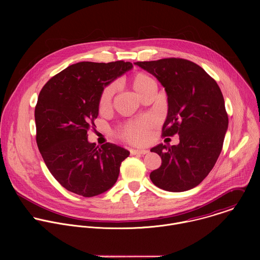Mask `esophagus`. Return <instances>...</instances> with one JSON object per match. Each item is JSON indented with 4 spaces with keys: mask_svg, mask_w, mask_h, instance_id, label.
<instances>
[{
    "mask_svg": "<svg viewBox=\"0 0 260 260\" xmlns=\"http://www.w3.org/2000/svg\"><path fill=\"white\" fill-rule=\"evenodd\" d=\"M131 153H132L133 155H136V154L144 155V154H147V153H148V150H145V149H132V150H131Z\"/></svg>",
    "mask_w": 260,
    "mask_h": 260,
    "instance_id": "1",
    "label": "esophagus"
}]
</instances>
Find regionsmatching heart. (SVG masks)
Here are the masks:
<instances>
[{
	"label": "heart",
	"instance_id": "obj_1",
	"mask_svg": "<svg viewBox=\"0 0 260 260\" xmlns=\"http://www.w3.org/2000/svg\"><path fill=\"white\" fill-rule=\"evenodd\" d=\"M152 83H154V80L145 73L136 74L133 79V87L139 95ZM114 91H115V86H109L104 90L100 101L101 108H106L109 106L114 94ZM152 123H153V120L151 118H144L137 122L131 123L124 128L123 137L128 142H132V143H136V144L143 143L147 138V128L149 127Z\"/></svg>",
	"mask_w": 260,
	"mask_h": 260
}]
</instances>
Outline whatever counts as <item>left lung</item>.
<instances>
[{
    "label": "left lung",
    "instance_id": "obj_1",
    "mask_svg": "<svg viewBox=\"0 0 260 260\" xmlns=\"http://www.w3.org/2000/svg\"><path fill=\"white\" fill-rule=\"evenodd\" d=\"M135 64L165 87L168 115L162 136L178 134L180 140L178 145L152 148L161 166L151 172L150 179L167 191L189 190L208 176L222 150L229 127L223 95L216 81L190 60L170 57Z\"/></svg>",
    "mask_w": 260,
    "mask_h": 260
}]
</instances>
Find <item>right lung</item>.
<instances>
[{"label":"right lung","mask_w":260,"mask_h":260,"mask_svg":"<svg viewBox=\"0 0 260 260\" xmlns=\"http://www.w3.org/2000/svg\"><path fill=\"white\" fill-rule=\"evenodd\" d=\"M129 61H81L52 77L35 108L37 145L49 172L67 190L84 198L99 196L116 183L124 148L89 143L104 88L133 68Z\"/></svg>","instance_id":"add662e5"}]
</instances>
